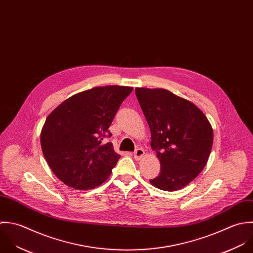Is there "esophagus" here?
<instances>
[{"instance_id":"esophagus-1","label":"esophagus","mask_w":253,"mask_h":253,"mask_svg":"<svg viewBox=\"0 0 253 253\" xmlns=\"http://www.w3.org/2000/svg\"><path fill=\"white\" fill-rule=\"evenodd\" d=\"M144 154H145V151L143 150V149H141V148H138V149H136L135 150V152L133 153V157H134V159L135 160H140L143 156H144Z\"/></svg>"}]
</instances>
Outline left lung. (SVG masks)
I'll use <instances>...</instances> for the list:
<instances>
[{
  "mask_svg": "<svg viewBox=\"0 0 253 253\" xmlns=\"http://www.w3.org/2000/svg\"><path fill=\"white\" fill-rule=\"evenodd\" d=\"M135 94L161 164L160 174L150 182L162 190H178L207 164L213 128L198 107L167 89L136 87Z\"/></svg>",
  "mask_w": 253,
  "mask_h": 253,
  "instance_id": "1",
  "label": "left lung"
}]
</instances>
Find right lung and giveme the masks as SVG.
<instances>
[{"instance_id": "add662e5", "label": "right lung", "mask_w": 253, "mask_h": 253, "mask_svg": "<svg viewBox=\"0 0 253 253\" xmlns=\"http://www.w3.org/2000/svg\"><path fill=\"white\" fill-rule=\"evenodd\" d=\"M133 87L108 85L80 92L61 103L47 117L40 134L49 167L65 184L91 189L102 184L120 155L108 129L123 101Z\"/></svg>"}]
</instances>
